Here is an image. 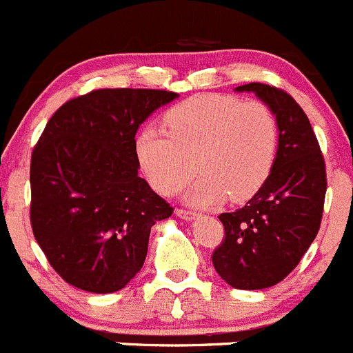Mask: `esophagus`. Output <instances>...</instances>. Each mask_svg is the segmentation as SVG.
Masks as SVG:
<instances>
[{
	"instance_id": "34e87169",
	"label": "esophagus",
	"mask_w": 353,
	"mask_h": 353,
	"mask_svg": "<svg viewBox=\"0 0 353 353\" xmlns=\"http://www.w3.org/2000/svg\"><path fill=\"white\" fill-rule=\"evenodd\" d=\"M176 216H178V218L187 219V221H190V219L197 218V212L188 211V209H181V208H178V209H176Z\"/></svg>"
}]
</instances>
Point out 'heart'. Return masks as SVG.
<instances>
[{
  "label": "heart",
  "instance_id": "obj_1",
  "mask_svg": "<svg viewBox=\"0 0 353 353\" xmlns=\"http://www.w3.org/2000/svg\"><path fill=\"white\" fill-rule=\"evenodd\" d=\"M165 123L168 132L145 127L135 137L139 163L161 194H176L199 170L202 176L187 192L192 204H216L226 195L243 202L273 172L280 130L264 103L201 94L173 106Z\"/></svg>",
  "mask_w": 353,
  "mask_h": 353
}]
</instances>
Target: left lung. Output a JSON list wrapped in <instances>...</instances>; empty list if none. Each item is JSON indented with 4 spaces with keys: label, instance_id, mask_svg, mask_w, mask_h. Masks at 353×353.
<instances>
[{
    "label": "left lung",
    "instance_id": "8db88e82",
    "mask_svg": "<svg viewBox=\"0 0 353 353\" xmlns=\"http://www.w3.org/2000/svg\"><path fill=\"white\" fill-rule=\"evenodd\" d=\"M276 117L280 141L273 172L243 208L219 214L225 240L212 254L216 273L233 288L261 290L280 283L300 263L321 226L326 166L310 121L285 90L252 82Z\"/></svg>",
    "mask_w": 353,
    "mask_h": 353
}]
</instances>
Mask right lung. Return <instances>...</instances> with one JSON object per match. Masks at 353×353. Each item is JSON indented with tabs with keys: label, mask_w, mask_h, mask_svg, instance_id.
I'll return each instance as SVG.
<instances>
[{
	"label": "right lung",
	"mask_w": 353,
	"mask_h": 353,
	"mask_svg": "<svg viewBox=\"0 0 353 353\" xmlns=\"http://www.w3.org/2000/svg\"><path fill=\"white\" fill-rule=\"evenodd\" d=\"M156 89H99L50 118L30 159V225L66 283L113 294L141 271L152 225L173 208L139 176L135 134L176 99Z\"/></svg>",
	"instance_id": "obj_1"
}]
</instances>
